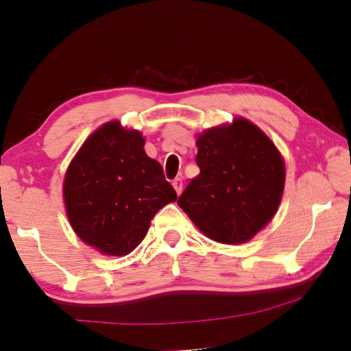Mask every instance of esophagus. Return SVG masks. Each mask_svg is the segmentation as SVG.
<instances>
[{"instance_id":"1","label":"esophagus","mask_w":351,"mask_h":351,"mask_svg":"<svg viewBox=\"0 0 351 351\" xmlns=\"http://www.w3.org/2000/svg\"><path fill=\"white\" fill-rule=\"evenodd\" d=\"M171 184H173L178 195H180V193L182 192V180H181V178H176V180H173V182H171Z\"/></svg>"}]
</instances>
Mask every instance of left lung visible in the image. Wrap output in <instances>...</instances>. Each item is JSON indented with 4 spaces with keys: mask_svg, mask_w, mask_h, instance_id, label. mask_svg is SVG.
Here are the masks:
<instances>
[{
    "mask_svg": "<svg viewBox=\"0 0 351 351\" xmlns=\"http://www.w3.org/2000/svg\"><path fill=\"white\" fill-rule=\"evenodd\" d=\"M193 178L178 205L209 239L243 244L268 226L285 187V162L273 140L243 117L197 137Z\"/></svg>",
    "mask_w": 351,
    "mask_h": 351,
    "instance_id": "obj_1",
    "label": "left lung"
}]
</instances>
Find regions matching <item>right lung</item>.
<instances>
[{"mask_svg":"<svg viewBox=\"0 0 351 351\" xmlns=\"http://www.w3.org/2000/svg\"><path fill=\"white\" fill-rule=\"evenodd\" d=\"M145 137L113 119L94 130L67 167L62 200L72 230L108 257L132 252L160 208L176 202Z\"/></svg>","mask_w":351,"mask_h":351,"instance_id":"1","label":"right lung"}]
</instances>
